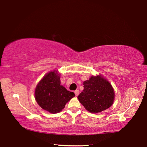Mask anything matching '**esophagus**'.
<instances>
[{
  "label": "esophagus",
  "mask_w": 147,
  "mask_h": 147,
  "mask_svg": "<svg viewBox=\"0 0 147 147\" xmlns=\"http://www.w3.org/2000/svg\"><path fill=\"white\" fill-rule=\"evenodd\" d=\"M74 93H75V95L76 96H78V94H79V93H80L79 90H76L75 91H74Z\"/></svg>",
  "instance_id": "obj_1"
}]
</instances>
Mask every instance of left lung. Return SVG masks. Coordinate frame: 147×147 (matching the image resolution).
I'll return each instance as SVG.
<instances>
[{
  "label": "left lung",
  "mask_w": 147,
  "mask_h": 147,
  "mask_svg": "<svg viewBox=\"0 0 147 147\" xmlns=\"http://www.w3.org/2000/svg\"><path fill=\"white\" fill-rule=\"evenodd\" d=\"M84 90L78 98L87 110L93 113H100L112 105L115 92L111 84L101 74L91 76L83 83Z\"/></svg>",
  "instance_id": "obj_1"
}]
</instances>
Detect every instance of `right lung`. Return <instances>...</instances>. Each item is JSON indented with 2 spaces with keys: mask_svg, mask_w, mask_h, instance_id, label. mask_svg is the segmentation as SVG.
Returning <instances> with one entry per match:
<instances>
[{
  "mask_svg": "<svg viewBox=\"0 0 147 147\" xmlns=\"http://www.w3.org/2000/svg\"><path fill=\"white\" fill-rule=\"evenodd\" d=\"M60 74L54 70L47 73L35 89V99L39 106L51 113H57L65 108V104L75 96L60 85Z\"/></svg>",
  "mask_w": 147,
  "mask_h": 147,
  "instance_id": "1",
  "label": "right lung"
}]
</instances>
